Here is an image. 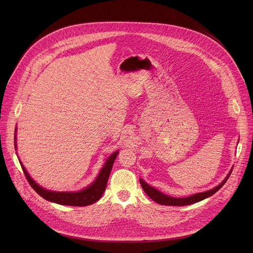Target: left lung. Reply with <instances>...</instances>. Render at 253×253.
Instances as JSON below:
<instances>
[{
	"instance_id": "1",
	"label": "left lung",
	"mask_w": 253,
	"mask_h": 253,
	"mask_svg": "<svg viewBox=\"0 0 253 253\" xmlns=\"http://www.w3.org/2000/svg\"><path fill=\"white\" fill-rule=\"evenodd\" d=\"M232 171H230V173L228 174V176L223 180L222 183H220L218 186H216L214 189H211L208 192H204V193H198L195 194L193 196H190L188 198H172L169 196H167L163 193H161L160 191H158L157 189L149 186L146 182L140 179V184L144 190L145 193L149 196V198H151L154 202L163 205V206H175V207H182V206H188V205H192L198 202H201L211 196H212L213 194H215L217 191L226 183V181L228 180L229 176L231 175Z\"/></svg>"
}]
</instances>
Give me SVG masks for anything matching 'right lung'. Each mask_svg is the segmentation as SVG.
<instances>
[{
	"mask_svg": "<svg viewBox=\"0 0 253 253\" xmlns=\"http://www.w3.org/2000/svg\"><path fill=\"white\" fill-rule=\"evenodd\" d=\"M117 155H118V152H115L113 155L109 157L98 177L89 187L84 189L83 191L75 192V193L74 192H52L40 187L36 182L30 177V175L28 174V172L26 171L22 164L21 163L20 164H21L22 170L25 174V177L27 178L31 187L44 200L58 204V205H63V206L84 207L97 202L101 198L102 194L106 189L109 175H110L113 164L117 158Z\"/></svg>",
	"mask_w": 253,
	"mask_h": 253,
	"instance_id": "obj_1",
	"label": "right lung"
}]
</instances>
